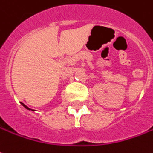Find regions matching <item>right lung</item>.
Segmentation results:
<instances>
[{"instance_id":"add662e5","label":"right lung","mask_w":153,"mask_h":153,"mask_svg":"<svg viewBox=\"0 0 153 153\" xmlns=\"http://www.w3.org/2000/svg\"><path fill=\"white\" fill-rule=\"evenodd\" d=\"M22 105H23V106H24V107L26 108L27 109H30V108H27V106H26V105H25V104H23V103H22Z\"/></svg>"}]
</instances>
